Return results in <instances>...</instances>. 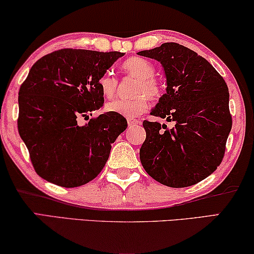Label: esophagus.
I'll return each mask as SVG.
<instances>
[{
	"label": "esophagus",
	"mask_w": 254,
	"mask_h": 254,
	"mask_svg": "<svg viewBox=\"0 0 254 254\" xmlns=\"http://www.w3.org/2000/svg\"><path fill=\"white\" fill-rule=\"evenodd\" d=\"M127 123H128V126H136V125L140 124V120H137V119H131V118H128Z\"/></svg>",
	"instance_id": "34e87169"
}]
</instances>
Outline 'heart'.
Returning a JSON list of instances; mask_svg holds the SVG:
<instances>
[{"label": "heart", "mask_w": 254, "mask_h": 254, "mask_svg": "<svg viewBox=\"0 0 254 254\" xmlns=\"http://www.w3.org/2000/svg\"><path fill=\"white\" fill-rule=\"evenodd\" d=\"M125 74L136 78L131 93L136 95L128 99H116L106 104L107 112L117 113L126 118H135L148 110L150 98H158L162 95L163 85L154 77L155 67L150 61L141 57L127 59L121 64ZM98 88L105 98H112L118 89V79L111 72H104L98 78Z\"/></svg>", "instance_id": "b5f03b06"}]
</instances>
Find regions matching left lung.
<instances>
[{
  "instance_id": "8db88e82",
  "label": "left lung",
  "mask_w": 254,
  "mask_h": 254,
  "mask_svg": "<svg viewBox=\"0 0 254 254\" xmlns=\"http://www.w3.org/2000/svg\"><path fill=\"white\" fill-rule=\"evenodd\" d=\"M137 54L159 61L165 71L166 93L151 114L176 123L169 129L143 121L142 166L165 186L195 185L223 159L232 126L227 83L206 59L183 45L165 43Z\"/></svg>"
}]
</instances>
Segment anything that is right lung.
<instances>
[{"instance_id": "obj_1", "label": "right lung", "mask_w": 254, "mask_h": 254, "mask_svg": "<svg viewBox=\"0 0 254 254\" xmlns=\"http://www.w3.org/2000/svg\"><path fill=\"white\" fill-rule=\"evenodd\" d=\"M123 55L64 48L45 55L30 69L18 92L17 125L43 179L70 189L91 182L105 166L127 120L111 112L84 126L78 119L103 106L98 78Z\"/></svg>"}]
</instances>
